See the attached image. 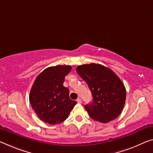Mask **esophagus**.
<instances>
[{"label": "esophagus", "instance_id": "esophagus-1", "mask_svg": "<svg viewBox=\"0 0 153 153\" xmlns=\"http://www.w3.org/2000/svg\"><path fill=\"white\" fill-rule=\"evenodd\" d=\"M77 103H79V104H80V103H82V100L80 99V98H77Z\"/></svg>", "mask_w": 153, "mask_h": 153}]
</instances>
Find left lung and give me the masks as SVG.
Instances as JSON below:
<instances>
[{"label":"left lung","instance_id":"obj_1","mask_svg":"<svg viewBox=\"0 0 153 153\" xmlns=\"http://www.w3.org/2000/svg\"><path fill=\"white\" fill-rule=\"evenodd\" d=\"M76 71L87 83L93 97L91 104L85 105L90 117L106 123L117 118L126 102L123 83L113 70L98 63L84 64Z\"/></svg>","mask_w":153,"mask_h":153}]
</instances>
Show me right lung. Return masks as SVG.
Here are the masks:
<instances>
[{"instance_id":"add662e5","label":"right lung","mask_w":153,"mask_h":153,"mask_svg":"<svg viewBox=\"0 0 153 153\" xmlns=\"http://www.w3.org/2000/svg\"><path fill=\"white\" fill-rule=\"evenodd\" d=\"M71 65H56L45 69L36 77L30 93V102L41 120L51 125L68 117L77 102L69 98V90L63 86Z\"/></svg>"}]
</instances>
